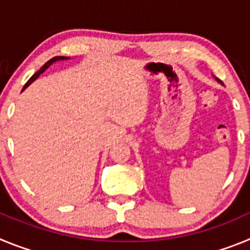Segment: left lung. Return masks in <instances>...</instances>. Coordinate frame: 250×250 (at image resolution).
I'll return each mask as SVG.
<instances>
[{"instance_id":"obj_1","label":"left lung","mask_w":250,"mask_h":250,"mask_svg":"<svg viewBox=\"0 0 250 250\" xmlns=\"http://www.w3.org/2000/svg\"><path fill=\"white\" fill-rule=\"evenodd\" d=\"M214 79H215V80H216V81H218V83H222V85H223V83H222V81H220V80H219V79H218V77H215V76H214Z\"/></svg>"}]
</instances>
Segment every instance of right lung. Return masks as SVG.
<instances>
[{
  "label": "right lung",
  "mask_w": 250,
  "mask_h": 250,
  "mask_svg": "<svg viewBox=\"0 0 250 250\" xmlns=\"http://www.w3.org/2000/svg\"><path fill=\"white\" fill-rule=\"evenodd\" d=\"M68 59H70V57H66V56H55V57H52V59H51V60H48L47 62H46V63H45V65H43V66H42V67L40 68L39 71H37V72H36V74H35V75H34V76L31 77L30 80H28V81H27V83H25V86H23V89H22V91H23V90H25V89H27L28 86H30V85H31V83H34V81H35V80H36L37 77H39V76H40V75L42 74V72H45V71H46V70H47V68H48V67H50V66H51V65H52V63L57 62V61H65V60H68Z\"/></svg>",
  "instance_id": "right-lung-1"
}]
</instances>
